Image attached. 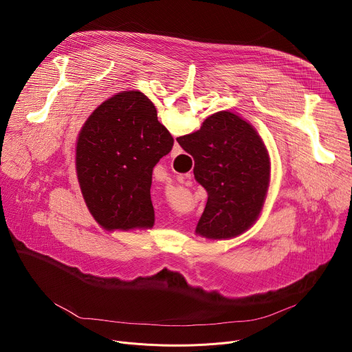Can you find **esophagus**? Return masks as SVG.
<instances>
[{
	"label": "esophagus",
	"mask_w": 352,
	"mask_h": 352,
	"mask_svg": "<svg viewBox=\"0 0 352 352\" xmlns=\"http://www.w3.org/2000/svg\"><path fill=\"white\" fill-rule=\"evenodd\" d=\"M181 152H182L181 146H179L177 142H174V146H173V150H171V157H175V156L179 155Z\"/></svg>",
	"instance_id": "obj_1"
}]
</instances>
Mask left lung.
I'll return each mask as SVG.
<instances>
[{"mask_svg":"<svg viewBox=\"0 0 352 352\" xmlns=\"http://www.w3.org/2000/svg\"><path fill=\"white\" fill-rule=\"evenodd\" d=\"M174 139L139 90L122 91L97 107L82 128L76 170L85 202L107 230L150 228L153 167Z\"/></svg>","mask_w":352,"mask_h":352,"instance_id":"8db88e82","label":"left lung"}]
</instances>
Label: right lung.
Here are the masks:
<instances>
[{
    "instance_id": "1",
    "label": "right lung",
    "mask_w": 352,
    "mask_h": 352,
    "mask_svg": "<svg viewBox=\"0 0 352 352\" xmlns=\"http://www.w3.org/2000/svg\"><path fill=\"white\" fill-rule=\"evenodd\" d=\"M177 142L193 157L195 178L208 192L196 232L226 239L246 231L263 208L270 177L267 150L254 126L219 111Z\"/></svg>"
}]
</instances>
